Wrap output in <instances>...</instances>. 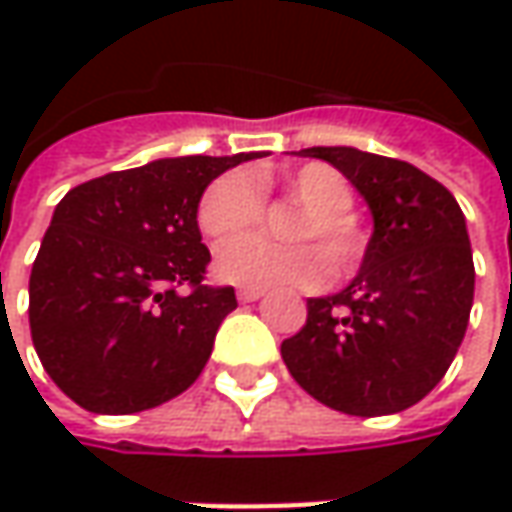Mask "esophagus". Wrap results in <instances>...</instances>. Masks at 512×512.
Here are the masks:
<instances>
[{"mask_svg": "<svg viewBox=\"0 0 512 512\" xmlns=\"http://www.w3.org/2000/svg\"><path fill=\"white\" fill-rule=\"evenodd\" d=\"M236 296H239V302H256V299L265 296V290H262V287H242Z\"/></svg>", "mask_w": 512, "mask_h": 512, "instance_id": "esophagus-1", "label": "esophagus"}]
</instances>
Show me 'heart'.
I'll use <instances>...</instances> for the list:
<instances>
[{
	"instance_id": "b5f03b06",
	"label": "heart",
	"mask_w": 512,
	"mask_h": 512,
	"mask_svg": "<svg viewBox=\"0 0 512 512\" xmlns=\"http://www.w3.org/2000/svg\"><path fill=\"white\" fill-rule=\"evenodd\" d=\"M270 189H285L291 198L306 205L291 231L303 242L276 246L261 237L230 240L216 253V273L225 282L245 287H313L325 282L326 252L336 270L350 267L362 256L364 233L350 216L353 187L339 170L322 162H307L279 173L227 170L205 187L199 199V230L207 239L222 242L236 232L252 229L264 218V193ZM310 241L320 247L310 246Z\"/></svg>"
}]
</instances>
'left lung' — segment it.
I'll return each mask as SVG.
<instances>
[{
    "mask_svg": "<svg viewBox=\"0 0 512 512\" xmlns=\"http://www.w3.org/2000/svg\"><path fill=\"white\" fill-rule=\"evenodd\" d=\"M356 185L373 213L359 276L307 299L305 327L282 342L290 376L347 416L407 410L442 382L473 307V253L453 193L419 168L356 148H307Z\"/></svg>",
    "mask_w": 512,
    "mask_h": 512,
    "instance_id": "obj_1",
    "label": "left lung"
}]
</instances>
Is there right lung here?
Listing matches in <instances>:
<instances>
[{
    "label": "right lung",
    "instance_id": "1",
    "mask_svg": "<svg viewBox=\"0 0 512 512\" xmlns=\"http://www.w3.org/2000/svg\"><path fill=\"white\" fill-rule=\"evenodd\" d=\"M239 156H179L68 190L30 270V339L56 387L125 416L185 393L205 370L233 287L207 285L196 207Z\"/></svg>",
    "mask_w": 512,
    "mask_h": 512
}]
</instances>
